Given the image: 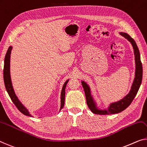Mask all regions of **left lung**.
I'll return each instance as SVG.
<instances>
[{
    "instance_id": "1",
    "label": "left lung",
    "mask_w": 147,
    "mask_h": 147,
    "mask_svg": "<svg viewBox=\"0 0 147 147\" xmlns=\"http://www.w3.org/2000/svg\"><path fill=\"white\" fill-rule=\"evenodd\" d=\"M120 34L124 38L127 39L129 41H130L133 47V49H134V53H135V63H136V71H135V78L134 79V82L133 83L132 87H131V90L130 92L123 99H122L120 101L113 103L111 104L109 106L108 109L106 110L101 111L98 110L96 108L92 98L90 95V88L86 83L84 82H82V86L84 88L85 95H86V103L88 106L89 109L92 111L95 114H99V115H110V114H115V113H117L121 112V111H123L127 107L131 104L133 102V99H134L135 96L137 95L139 90L140 86H141V82H142V78H143V67H142V63L141 61V57H140V53L138 47L134 41L131 37L128 35L126 33H120Z\"/></svg>"
}]
</instances>
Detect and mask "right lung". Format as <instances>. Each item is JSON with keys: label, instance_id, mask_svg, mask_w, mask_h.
I'll return each instance as SVG.
<instances>
[{"label": "right lung", "instance_id": "add662e5", "mask_svg": "<svg viewBox=\"0 0 147 147\" xmlns=\"http://www.w3.org/2000/svg\"><path fill=\"white\" fill-rule=\"evenodd\" d=\"M11 51H12V47H10L8 48L7 53H6L5 58H4V69H3V75H4V85H5L6 91L9 95L10 99L12 100V102L16 106V108L18 109V110L24 114L28 116H31L28 112L27 109H26L22 104H21L20 102L19 101L18 98L16 97V94H15L14 90L12 86V82H11L10 80V53ZM68 82V80L65 83L64 86L63 88L62 92H61V109L63 108L65 104V88H66L67 84Z\"/></svg>", "mask_w": 147, "mask_h": 147}]
</instances>
